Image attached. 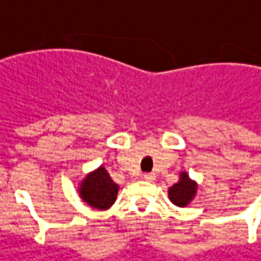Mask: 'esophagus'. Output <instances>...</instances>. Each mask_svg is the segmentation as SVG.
I'll use <instances>...</instances> for the list:
<instances>
[{
    "instance_id": "esophagus-1",
    "label": "esophagus",
    "mask_w": 261,
    "mask_h": 261,
    "mask_svg": "<svg viewBox=\"0 0 261 261\" xmlns=\"http://www.w3.org/2000/svg\"><path fill=\"white\" fill-rule=\"evenodd\" d=\"M142 178L146 179V181H154V179H155V175L152 174V173H145V174L142 175Z\"/></svg>"
}]
</instances>
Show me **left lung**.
Here are the masks:
<instances>
[{"mask_svg":"<svg viewBox=\"0 0 261 261\" xmlns=\"http://www.w3.org/2000/svg\"><path fill=\"white\" fill-rule=\"evenodd\" d=\"M197 185L189 179V175L182 173L179 181L169 189V198L177 206H186L196 194Z\"/></svg>","mask_w":261,"mask_h":261,"instance_id":"obj_1","label":"left lung"}]
</instances>
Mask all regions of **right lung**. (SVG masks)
Segmentation results:
<instances>
[{
    "mask_svg": "<svg viewBox=\"0 0 261 261\" xmlns=\"http://www.w3.org/2000/svg\"><path fill=\"white\" fill-rule=\"evenodd\" d=\"M118 189V185L112 181L105 167H99L82 182L80 196L92 207L107 209L115 202Z\"/></svg>",
    "mask_w": 261,
    "mask_h": 261,
    "instance_id": "obj_1",
    "label": "right lung"
}]
</instances>
